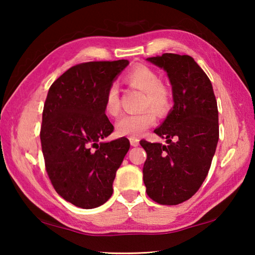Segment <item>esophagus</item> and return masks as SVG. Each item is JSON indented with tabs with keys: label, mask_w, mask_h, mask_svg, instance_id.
<instances>
[{
	"label": "esophagus",
	"mask_w": 255,
	"mask_h": 255,
	"mask_svg": "<svg viewBox=\"0 0 255 255\" xmlns=\"http://www.w3.org/2000/svg\"><path fill=\"white\" fill-rule=\"evenodd\" d=\"M129 141H130V145L133 146V147H136V146L139 145V139L136 137H130L129 138Z\"/></svg>",
	"instance_id": "1"
}]
</instances>
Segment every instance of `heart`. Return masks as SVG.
<instances>
[{
    "label": "heart",
    "mask_w": 255,
    "mask_h": 255,
    "mask_svg": "<svg viewBox=\"0 0 255 255\" xmlns=\"http://www.w3.org/2000/svg\"><path fill=\"white\" fill-rule=\"evenodd\" d=\"M125 82L130 88L144 93L141 99L143 109L150 107L157 115H164L169 110L171 93L169 89L162 84L161 76L153 68L145 65L133 67L125 76ZM103 109L111 117H116L119 114V90L116 84H111L108 88L103 99ZM151 111L144 110L139 114L123 116L116 124L118 135L131 137L141 135L156 122L155 114Z\"/></svg>",
    "instance_id": "1"
}]
</instances>
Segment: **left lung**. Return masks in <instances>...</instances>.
Masks as SVG:
<instances>
[{
    "instance_id": "left-lung-1",
    "label": "left lung",
    "mask_w": 255,
    "mask_h": 255,
    "mask_svg": "<svg viewBox=\"0 0 255 255\" xmlns=\"http://www.w3.org/2000/svg\"><path fill=\"white\" fill-rule=\"evenodd\" d=\"M146 60L166 72L174 102L154 130L166 145L140 140L147 153L146 192L157 204L179 205L208 174L219 138L217 101L208 76L190 56L166 53Z\"/></svg>"
}]
</instances>
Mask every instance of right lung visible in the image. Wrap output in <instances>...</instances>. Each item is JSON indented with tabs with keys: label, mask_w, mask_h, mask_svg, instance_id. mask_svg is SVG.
Returning <instances> with one entry per match:
<instances>
[{
	"label": "right lung",
	"mask_w": 255,
	"mask_h": 255,
	"mask_svg": "<svg viewBox=\"0 0 255 255\" xmlns=\"http://www.w3.org/2000/svg\"><path fill=\"white\" fill-rule=\"evenodd\" d=\"M128 64L127 59L79 64L60 75L47 94L40 130L47 173L58 195L80 208L108 201L130 147L125 137L103 140L114 131L103 99Z\"/></svg>",
	"instance_id": "1"
}]
</instances>
